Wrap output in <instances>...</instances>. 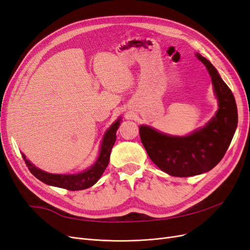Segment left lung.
<instances>
[{"label": "left lung", "instance_id": "obj_1", "mask_svg": "<svg viewBox=\"0 0 250 250\" xmlns=\"http://www.w3.org/2000/svg\"><path fill=\"white\" fill-rule=\"evenodd\" d=\"M196 58L211 76L218 109L204 127L185 136L160 132L148 125L140 126V135L150 159L162 171L174 177L207 173L225 156L238 125L235 97L218 71L200 54Z\"/></svg>", "mask_w": 250, "mask_h": 250}]
</instances>
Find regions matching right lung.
<instances>
[{
    "mask_svg": "<svg viewBox=\"0 0 250 250\" xmlns=\"http://www.w3.org/2000/svg\"><path fill=\"white\" fill-rule=\"evenodd\" d=\"M121 121L122 119L120 117L110 125V127L105 131L104 135H103L100 150H99V155L96 161L94 162V165H92L89 168L80 171V173L64 174V175L50 174V173H47V171H44L36 167L30 160L27 159V157H25V155L23 153L21 154V156L31 173L43 183L50 186L64 188V189H67V190H72V191L87 189L95 184L102 176L103 171L105 170L109 162L111 149H113L117 139L116 132L118 130Z\"/></svg>",
    "mask_w": 250,
    "mask_h": 250,
    "instance_id": "right-lung-1",
    "label": "right lung"
}]
</instances>
